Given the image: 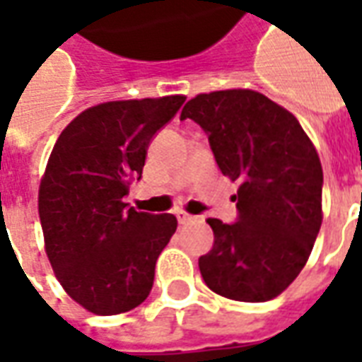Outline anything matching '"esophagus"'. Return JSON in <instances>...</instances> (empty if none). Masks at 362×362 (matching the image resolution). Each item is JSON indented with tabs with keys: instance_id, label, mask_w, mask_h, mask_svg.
<instances>
[{
	"instance_id": "obj_1",
	"label": "esophagus",
	"mask_w": 362,
	"mask_h": 362,
	"mask_svg": "<svg viewBox=\"0 0 362 362\" xmlns=\"http://www.w3.org/2000/svg\"><path fill=\"white\" fill-rule=\"evenodd\" d=\"M176 219H178V223H180V225H186V223H189V221H194V217H192V215H188L186 211H178L176 213Z\"/></svg>"
}]
</instances>
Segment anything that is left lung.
<instances>
[{
    "mask_svg": "<svg viewBox=\"0 0 362 362\" xmlns=\"http://www.w3.org/2000/svg\"><path fill=\"white\" fill-rule=\"evenodd\" d=\"M209 137L223 176L238 182V221L207 219L215 243L199 258L213 293L266 303L296 279L322 227V165L298 119L250 89L202 93L182 108Z\"/></svg>",
    "mask_w": 362,
    "mask_h": 362,
    "instance_id": "left-lung-1",
    "label": "left lung"
}]
</instances>
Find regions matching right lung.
<instances>
[{"label":"right lung","instance_id":"1","mask_svg":"<svg viewBox=\"0 0 362 362\" xmlns=\"http://www.w3.org/2000/svg\"><path fill=\"white\" fill-rule=\"evenodd\" d=\"M184 95L110 100L83 110L59 134L40 188L44 248L59 285L98 316L139 306L178 221L124 204L141 178L153 135L174 118Z\"/></svg>","mask_w":362,"mask_h":362}]
</instances>
